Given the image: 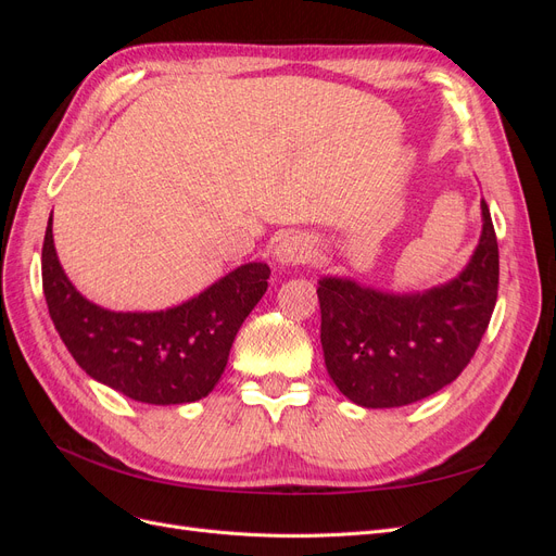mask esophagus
I'll list each match as a JSON object with an SVG mask.
<instances>
[{"instance_id":"34e87169","label":"esophagus","mask_w":556,"mask_h":556,"mask_svg":"<svg viewBox=\"0 0 556 556\" xmlns=\"http://www.w3.org/2000/svg\"><path fill=\"white\" fill-rule=\"evenodd\" d=\"M274 257L280 266H296V264H308L315 257V248L311 243L308 237L304 233H290V237H285L276 250H274Z\"/></svg>"}]
</instances>
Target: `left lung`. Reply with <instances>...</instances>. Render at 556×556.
<instances>
[{"label":"left lung","instance_id":"obj_1","mask_svg":"<svg viewBox=\"0 0 556 556\" xmlns=\"http://www.w3.org/2000/svg\"><path fill=\"white\" fill-rule=\"evenodd\" d=\"M464 271L439 288L390 294L319 278V341L333 384L357 406L399 408L457 380L482 341L498 292V243L486 201Z\"/></svg>","mask_w":556,"mask_h":556}]
</instances>
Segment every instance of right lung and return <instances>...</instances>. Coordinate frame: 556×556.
<instances>
[{"mask_svg": "<svg viewBox=\"0 0 556 556\" xmlns=\"http://www.w3.org/2000/svg\"><path fill=\"white\" fill-rule=\"evenodd\" d=\"M264 262L233 268L180 306L115 313L92 304L62 271L48 217L41 278L50 319L76 364L97 382L153 406L192 403L213 392L250 311L268 288Z\"/></svg>", "mask_w": 556, "mask_h": 556, "instance_id": "1", "label": "right lung"}]
</instances>
